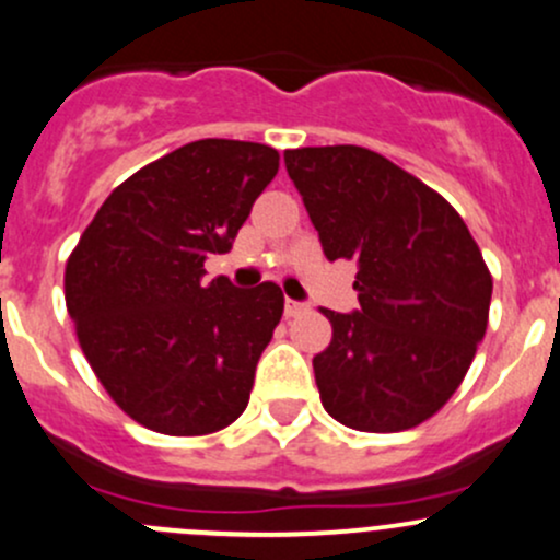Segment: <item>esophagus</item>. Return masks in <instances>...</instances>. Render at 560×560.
Listing matches in <instances>:
<instances>
[{
  "label": "esophagus",
  "mask_w": 560,
  "mask_h": 560,
  "mask_svg": "<svg viewBox=\"0 0 560 560\" xmlns=\"http://www.w3.org/2000/svg\"><path fill=\"white\" fill-rule=\"evenodd\" d=\"M300 311H305V305L298 303V300H287V303H284V314L287 316H298Z\"/></svg>",
  "instance_id": "34e87169"
}]
</instances>
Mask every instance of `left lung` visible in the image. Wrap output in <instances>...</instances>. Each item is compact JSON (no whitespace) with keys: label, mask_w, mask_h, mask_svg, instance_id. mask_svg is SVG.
Returning <instances> with one entry per match:
<instances>
[{"label":"left lung","mask_w":560,"mask_h":560,"mask_svg":"<svg viewBox=\"0 0 560 560\" xmlns=\"http://www.w3.org/2000/svg\"><path fill=\"white\" fill-rule=\"evenodd\" d=\"M329 262L357 260L359 308H322V405L359 432H402L438 413L486 335L493 281L458 211L384 155L354 144L284 152Z\"/></svg>","instance_id":"left-lung-1"}]
</instances>
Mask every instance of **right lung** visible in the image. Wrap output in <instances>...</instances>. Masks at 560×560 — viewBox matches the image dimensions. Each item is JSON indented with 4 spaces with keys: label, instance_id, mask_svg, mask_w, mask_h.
<instances>
[{
    "label": "right lung",
    "instance_id": "1",
    "mask_svg": "<svg viewBox=\"0 0 560 560\" xmlns=\"http://www.w3.org/2000/svg\"><path fill=\"white\" fill-rule=\"evenodd\" d=\"M276 172L268 144L190 141L115 187L69 257L82 354L141 427L190 438L244 413L284 295L273 281L206 284L203 262L231 249Z\"/></svg>",
    "mask_w": 560,
    "mask_h": 560
}]
</instances>
